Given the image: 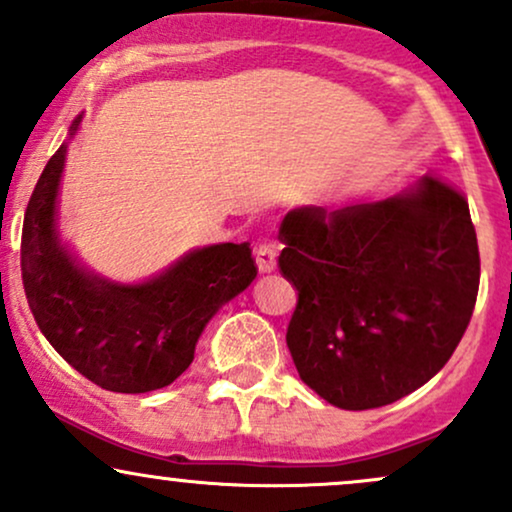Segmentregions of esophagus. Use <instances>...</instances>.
Returning a JSON list of instances; mask_svg holds the SVG:
<instances>
[{
  "label": "esophagus",
  "mask_w": 512,
  "mask_h": 512,
  "mask_svg": "<svg viewBox=\"0 0 512 512\" xmlns=\"http://www.w3.org/2000/svg\"><path fill=\"white\" fill-rule=\"evenodd\" d=\"M255 262H257V269H260L262 274L274 272V267H276V248H274V245L272 243L255 245Z\"/></svg>",
  "instance_id": "34e87169"
}]
</instances>
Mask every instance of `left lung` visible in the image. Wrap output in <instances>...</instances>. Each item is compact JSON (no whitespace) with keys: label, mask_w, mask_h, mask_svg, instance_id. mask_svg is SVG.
I'll list each match as a JSON object with an SVG mask.
<instances>
[{"label":"left lung","mask_w":512,"mask_h":512,"mask_svg":"<svg viewBox=\"0 0 512 512\" xmlns=\"http://www.w3.org/2000/svg\"><path fill=\"white\" fill-rule=\"evenodd\" d=\"M279 269L296 286L286 344L339 409L385 407L448 363L479 291L467 199L424 175L380 202L284 216Z\"/></svg>","instance_id":"left-lung-1"}]
</instances>
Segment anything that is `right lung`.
Here are the masks:
<instances>
[{
	"instance_id": "1",
	"label": "right lung",
	"mask_w": 512,
	"mask_h": 512,
	"mask_svg": "<svg viewBox=\"0 0 512 512\" xmlns=\"http://www.w3.org/2000/svg\"><path fill=\"white\" fill-rule=\"evenodd\" d=\"M81 115L69 127V139ZM69 142L50 158L23 219L21 274L40 332L84 378L110 392L161 390L187 370L204 327L257 276L250 243L190 250L166 272L120 284L74 257L57 228Z\"/></svg>"
}]
</instances>
